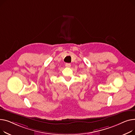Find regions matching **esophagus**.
Wrapping results in <instances>:
<instances>
[{
  "mask_svg": "<svg viewBox=\"0 0 135 135\" xmlns=\"http://www.w3.org/2000/svg\"><path fill=\"white\" fill-rule=\"evenodd\" d=\"M71 66V65L70 63H66V64H65V66L67 67V68H70Z\"/></svg>",
  "mask_w": 135,
  "mask_h": 135,
  "instance_id": "esophagus-1",
  "label": "esophagus"
}]
</instances>
